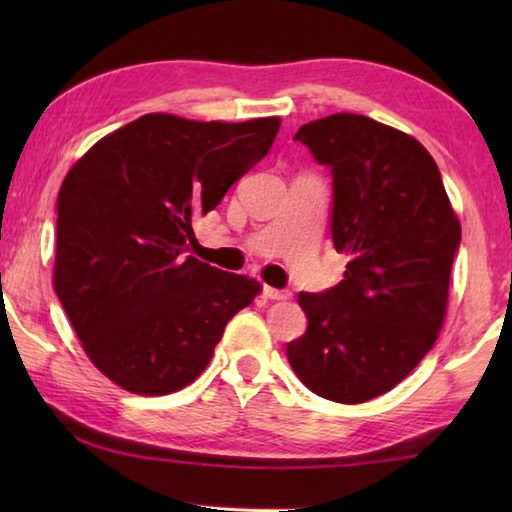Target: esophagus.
<instances>
[{"label":"esophagus","mask_w":512,"mask_h":512,"mask_svg":"<svg viewBox=\"0 0 512 512\" xmlns=\"http://www.w3.org/2000/svg\"><path fill=\"white\" fill-rule=\"evenodd\" d=\"M264 296L271 298V300H289L291 298V291L289 289H273V287H264Z\"/></svg>","instance_id":"obj_1"}]
</instances>
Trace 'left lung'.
Masks as SVG:
<instances>
[{"label":"left lung","mask_w":512,"mask_h":512,"mask_svg":"<svg viewBox=\"0 0 512 512\" xmlns=\"http://www.w3.org/2000/svg\"><path fill=\"white\" fill-rule=\"evenodd\" d=\"M293 140L332 169V239L350 262L336 287L298 296L309 325L287 357L311 393L361 404L436 343L461 223L429 151L397 128L336 112Z\"/></svg>","instance_id":"obj_1"}]
</instances>
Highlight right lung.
<instances>
[{"label":"right lung","mask_w":512,"mask_h":512,"mask_svg":"<svg viewBox=\"0 0 512 512\" xmlns=\"http://www.w3.org/2000/svg\"><path fill=\"white\" fill-rule=\"evenodd\" d=\"M280 117L151 112L99 140L58 192L54 289L90 361L128 393L201 375L259 282L187 255L192 221L264 158Z\"/></svg>","instance_id":"1"}]
</instances>
